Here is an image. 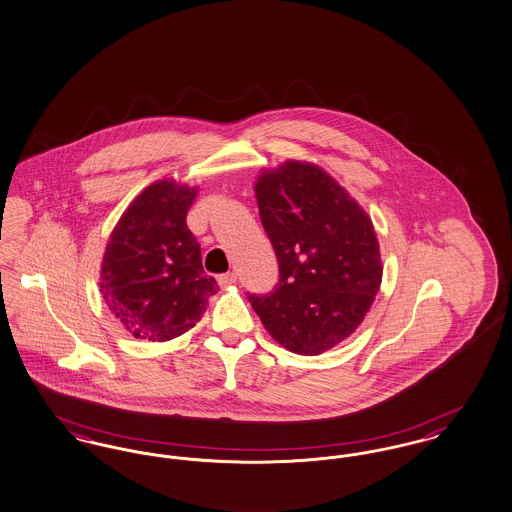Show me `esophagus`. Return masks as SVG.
<instances>
[{"instance_id":"34e87169","label":"esophagus","mask_w":512,"mask_h":512,"mask_svg":"<svg viewBox=\"0 0 512 512\" xmlns=\"http://www.w3.org/2000/svg\"><path fill=\"white\" fill-rule=\"evenodd\" d=\"M235 283H237V275H235V273H223V275L217 277V285H219L221 289L231 287V285H235Z\"/></svg>"}]
</instances>
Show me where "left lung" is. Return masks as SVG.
<instances>
[{"instance_id":"1","label":"left lung","mask_w":512,"mask_h":512,"mask_svg":"<svg viewBox=\"0 0 512 512\" xmlns=\"http://www.w3.org/2000/svg\"><path fill=\"white\" fill-rule=\"evenodd\" d=\"M273 244L279 283L248 296L269 335L287 350L316 356L362 323L381 285V254L366 210L325 169L289 162L254 183Z\"/></svg>"}]
</instances>
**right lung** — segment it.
<instances>
[{
    "mask_svg": "<svg viewBox=\"0 0 512 512\" xmlns=\"http://www.w3.org/2000/svg\"><path fill=\"white\" fill-rule=\"evenodd\" d=\"M198 187L162 179L142 190L109 235L100 293L135 339L171 341L200 322L217 283L187 227Z\"/></svg>",
    "mask_w": 512,
    "mask_h": 512,
    "instance_id": "1",
    "label": "right lung"
}]
</instances>
